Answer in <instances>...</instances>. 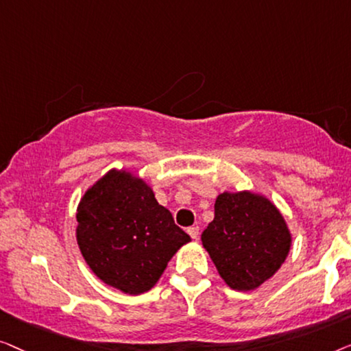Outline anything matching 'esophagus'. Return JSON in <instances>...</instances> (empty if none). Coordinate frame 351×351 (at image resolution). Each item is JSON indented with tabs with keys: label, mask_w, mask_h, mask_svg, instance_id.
I'll return each instance as SVG.
<instances>
[{
	"label": "esophagus",
	"mask_w": 351,
	"mask_h": 351,
	"mask_svg": "<svg viewBox=\"0 0 351 351\" xmlns=\"http://www.w3.org/2000/svg\"><path fill=\"white\" fill-rule=\"evenodd\" d=\"M199 230H200V229H199V226H192V227H187V234H189V235H191L192 239H194V240L199 239V234H200Z\"/></svg>",
	"instance_id": "esophagus-1"
}]
</instances>
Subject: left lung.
I'll return each mask as SVG.
<instances>
[{
  "label": "left lung",
  "instance_id": "left-lung-1",
  "mask_svg": "<svg viewBox=\"0 0 351 351\" xmlns=\"http://www.w3.org/2000/svg\"><path fill=\"white\" fill-rule=\"evenodd\" d=\"M202 245L227 286L251 291L285 263L291 232L267 197L250 191L223 192L215 202V219L202 234Z\"/></svg>",
  "mask_w": 351,
  "mask_h": 351
}]
</instances>
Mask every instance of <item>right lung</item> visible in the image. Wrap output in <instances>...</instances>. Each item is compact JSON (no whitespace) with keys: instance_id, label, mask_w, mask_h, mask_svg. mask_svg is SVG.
<instances>
[{"instance_id":"add662e5","label":"right lung","mask_w":351,"mask_h":351,"mask_svg":"<svg viewBox=\"0 0 351 351\" xmlns=\"http://www.w3.org/2000/svg\"><path fill=\"white\" fill-rule=\"evenodd\" d=\"M81 254L103 283L138 295L149 291L191 237L159 205L145 180L112 169L77 205Z\"/></svg>"}]
</instances>
